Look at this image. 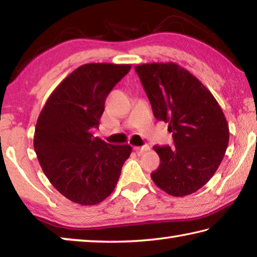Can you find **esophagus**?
<instances>
[{
	"label": "esophagus",
	"mask_w": 257,
	"mask_h": 257,
	"mask_svg": "<svg viewBox=\"0 0 257 257\" xmlns=\"http://www.w3.org/2000/svg\"><path fill=\"white\" fill-rule=\"evenodd\" d=\"M134 149L137 152L138 155H142L143 153H145V152L150 151L151 147H150V145H144V146H136V147H134Z\"/></svg>",
	"instance_id": "1"
}]
</instances>
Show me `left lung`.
<instances>
[{"label": "left lung", "mask_w": 257, "mask_h": 257, "mask_svg": "<svg viewBox=\"0 0 257 257\" xmlns=\"http://www.w3.org/2000/svg\"><path fill=\"white\" fill-rule=\"evenodd\" d=\"M158 120L169 123L175 146H154L160 165L151 173L171 196L193 194L214 175L229 143V125L212 93L179 64L135 67Z\"/></svg>", "instance_id": "8db88e82"}]
</instances>
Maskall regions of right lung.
<instances>
[{
    "label": "right lung",
    "mask_w": 257,
    "mask_h": 257,
    "mask_svg": "<svg viewBox=\"0 0 257 257\" xmlns=\"http://www.w3.org/2000/svg\"><path fill=\"white\" fill-rule=\"evenodd\" d=\"M130 64L88 63L56 87L38 116L34 149L54 188L80 205L104 201L121 175L130 145L107 144L93 136L113 87Z\"/></svg>",
    "instance_id": "right-lung-1"
}]
</instances>
